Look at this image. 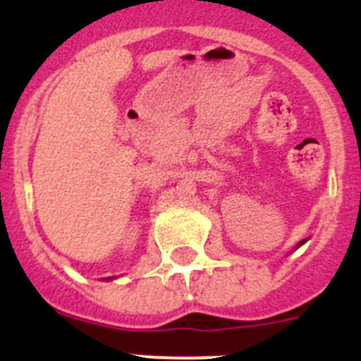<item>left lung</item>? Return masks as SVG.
I'll use <instances>...</instances> for the list:
<instances>
[{
	"mask_svg": "<svg viewBox=\"0 0 361 361\" xmlns=\"http://www.w3.org/2000/svg\"><path fill=\"white\" fill-rule=\"evenodd\" d=\"M304 243H305V239H304V241H300V243H298V246H302V245H304Z\"/></svg>",
	"mask_w": 361,
	"mask_h": 361,
	"instance_id": "1",
	"label": "left lung"
}]
</instances>
